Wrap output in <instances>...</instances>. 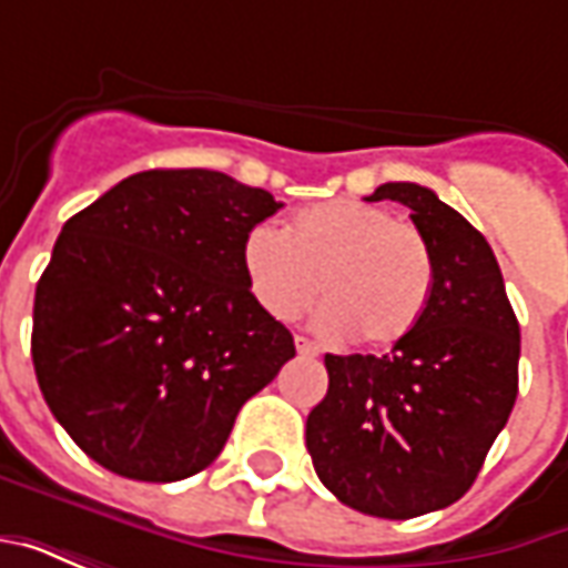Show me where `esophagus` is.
I'll return each instance as SVG.
<instances>
[{"mask_svg": "<svg viewBox=\"0 0 568 568\" xmlns=\"http://www.w3.org/2000/svg\"><path fill=\"white\" fill-rule=\"evenodd\" d=\"M295 346H297V356H304V358L320 356V346L313 344V341H307V337H295Z\"/></svg>", "mask_w": 568, "mask_h": 568, "instance_id": "esophagus-1", "label": "esophagus"}]
</instances>
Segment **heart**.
<instances>
[{
	"mask_svg": "<svg viewBox=\"0 0 568 568\" xmlns=\"http://www.w3.org/2000/svg\"><path fill=\"white\" fill-rule=\"evenodd\" d=\"M252 297L273 320H292L316 288L313 328L362 346H393L417 328L435 285L426 234L365 200H325L301 210L288 231L255 224L243 240Z\"/></svg>",
	"mask_w": 568,
	"mask_h": 568,
	"instance_id": "heart-1",
	"label": "heart"
}]
</instances>
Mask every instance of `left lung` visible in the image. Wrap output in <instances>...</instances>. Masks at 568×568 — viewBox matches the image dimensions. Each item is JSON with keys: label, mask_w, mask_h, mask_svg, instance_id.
Segmentation results:
<instances>
[{"label": "left lung", "mask_w": 568, "mask_h": 568, "mask_svg": "<svg viewBox=\"0 0 568 568\" xmlns=\"http://www.w3.org/2000/svg\"><path fill=\"white\" fill-rule=\"evenodd\" d=\"M426 234L435 285L417 328L386 356H325L328 393L307 417L313 468L337 499L407 520L475 484L517 398L520 325L484 234L414 182H386Z\"/></svg>", "instance_id": "8db88e82"}]
</instances>
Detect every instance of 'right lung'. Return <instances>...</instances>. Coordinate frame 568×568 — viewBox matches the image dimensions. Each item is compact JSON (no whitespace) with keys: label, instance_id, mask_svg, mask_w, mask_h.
<instances>
[{"label":"right lung","instance_id":"obj_1","mask_svg":"<svg viewBox=\"0 0 568 568\" xmlns=\"http://www.w3.org/2000/svg\"><path fill=\"white\" fill-rule=\"evenodd\" d=\"M280 206L215 170H145L63 224L36 285L32 365L93 463L151 484L197 475L295 356L243 273V240Z\"/></svg>","mask_w":568,"mask_h":568}]
</instances>
